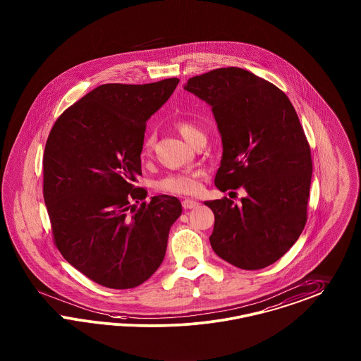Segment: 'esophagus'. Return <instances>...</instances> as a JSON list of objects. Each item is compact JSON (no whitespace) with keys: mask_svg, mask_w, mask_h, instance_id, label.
Masks as SVG:
<instances>
[{"mask_svg":"<svg viewBox=\"0 0 361 361\" xmlns=\"http://www.w3.org/2000/svg\"><path fill=\"white\" fill-rule=\"evenodd\" d=\"M197 205H199V202H197L196 200H183V208H184V209H192V208H195V207H197Z\"/></svg>","mask_w":361,"mask_h":361,"instance_id":"esophagus-1","label":"esophagus"}]
</instances>
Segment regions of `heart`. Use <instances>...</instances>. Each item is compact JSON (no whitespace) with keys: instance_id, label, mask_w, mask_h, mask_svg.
I'll use <instances>...</instances> for the list:
<instances>
[{"instance_id":"b5f03b06","label":"heart","mask_w":361,"mask_h":361,"mask_svg":"<svg viewBox=\"0 0 361 361\" xmlns=\"http://www.w3.org/2000/svg\"><path fill=\"white\" fill-rule=\"evenodd\" d=\"M180 135L192 142L193 137L199 133L200 130L190 123L180 121L176 125ZM153 147V137H147L141 145L140 154L142 159L148 157L152 153ZM156 188L164 193L171 195H193L197 193L201 188V172L199 171H187V172H176V173L166 174L156 183Z\"/></svg>"}]
</instances>
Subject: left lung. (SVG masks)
<instances>
[{
	"instance_id": "left-lung-1",
	"label": "left lung",
	"mask_w": 361,
	"mask_h": 361,
	"mask_svg": "<svg viewBox=\"0 0 361 361\" xmlns=\"http://www.w3.org/2000/svg\"><path fill=\"white\" fill-rule=\"evenodd\" d=\"M185 89L211 105L221 133L214 185L247 192L238 205L205 201L214 214L212 248L237 268L262 269L298 241L308 217L311 147L298 113L281 89L235 66L195 75Z\"/></svg>"
}]
</instances>
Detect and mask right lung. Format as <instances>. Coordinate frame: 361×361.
Returning <instances> with one entry per match:
<instances>
[{
	"instance_id": "right-lung-1",
	"label": "right lung",
	"mask_w": 361,
	"mask_h": 361,
	"mask_svg": "<svg viewBox=\"0 0 361 361\" xmlns=\"http://www.w3.org/2000/svg\"><path fill=\"white\" fill-rule=\"evenodd\" d=\"M178 82L174 77L144 85H99L63 111L50 130L42 193L53 243L99 286L135 288L164 260L181 202L166 195L148 202V190L135 183L147 120Z\"/></svg>"
}]
</instances>
